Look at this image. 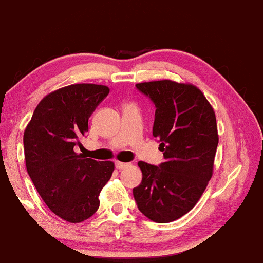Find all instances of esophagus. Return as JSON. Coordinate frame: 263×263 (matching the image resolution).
Wrapping results in <instances>:
<instances>
[{"label": "esophagus", "mask_w": 263, "mask_h": 263, "mask_svg": "<svg viewBox=\"0 0 263 263\" xmlns=\"http://www.w3.org/2000/svg\"><path fill=\"white\" fill-rule=\"evenodd\" d=\"M127 166H129V164H127V162H121V161L115 162V167L118 168V170H124V168L127 167Z\"/></svg>", "instance_id": "34e87169"}]
</instances>
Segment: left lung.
Segmentation results:
<instances>
[{
  "label": "left lung",
  "instance_id": "left-lung-1",
  "mask_svg": "<svg viewBox=\"0 0 263 263\" xmlns=\"http://www.w3.org/2000/svg\"><path fill=\"white\" fill-rule=\"evenodd\" d=\"M155 104L153 136L165 162L139 161L142 183L134 188L139 211L156 223L178 220L197 205L214 174L218 144L215 110L197 86L172 80L136 85Z\"/></svg>",
  "mask_w": 263,
  "mask_h": 263
}]
</instances>
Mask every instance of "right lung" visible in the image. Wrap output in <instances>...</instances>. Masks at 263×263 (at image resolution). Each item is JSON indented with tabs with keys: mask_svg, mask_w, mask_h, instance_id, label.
<instances>
[{
	"mask_svg": "<svg viewBox=\"0 0 263 263\" xmlns=\"http://www.w3.org/2000/svg\"><path fill=\"white\" fill-rule=\"evenodd\" d=\"M109 91L95 84L55 89L41 99L24 131L30 178L53 214L70 223L84 222L98 210L99 193L114 171L112 161H96L74 149Z\"/></svg>",
	"mask_w": 263,
	"mask_h": 263,
	"instance_id": "1",
	"label": "right lung"
}]
</instances>
